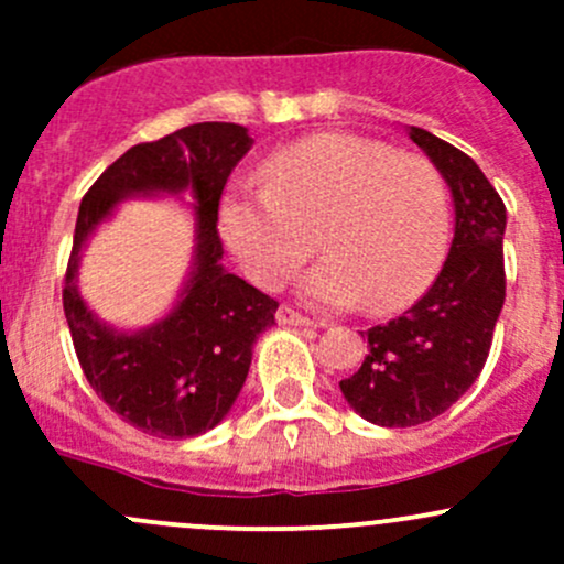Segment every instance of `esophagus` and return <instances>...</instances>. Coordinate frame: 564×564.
<instances>
[{"label": "esophagus", "mask_w": 564, "mask_h": 564, "mask_svg": "<svg viewBox=\"0 0 564 564\" xmlns=\"http://www.w3.org/2000/svg\"><path fill=\"white\" fill-rule=\"evenodd\" d=\"M275 316H278V324H292V327H322V322H314V318L297 314V311L289 308V305H281Z\"/></svg>", "instance_id": "1"}]
</instances>
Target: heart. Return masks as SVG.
Masks as SVG:
<instances>
[{
    "instance_id": "obj_1",
    "label": "heart",
    "mask_w": 564,
    "mask_h": 564,
    "mask_svg": "<svg viewBox=\"0 0 564 564\" xmlns=\"http://www.w3.org/2000/svg\"><path fill=\"white\" fill-rule=\"evenodd\" d=\"M261 193H229L220 235L256 286L278 289L318 246L305 300L373 314L417 303L440 272L451 202L440 169L349 133H322L275 152Z\"/></svg>"
}]
</instances>
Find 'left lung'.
Segmentation results:
<instances>
[{"mask_svg": "<svg viewBox=\"0 0 564 564\" xmlns=\"http://www.w3.org/2000/svg\"><path fill=\"white\" fill-rule=\"evenodd\" d=\"M409 139L451 185L456 235L429 292L368 329L371 351L340 379L349 406L384 429L429 423L475 384L505 305V202L466 152L423 128H409Z\"/></svg>", "mask_w": 564, "mask_h": 564, "instance_id": "obj_1", "label": "left lung"}]
</instances>
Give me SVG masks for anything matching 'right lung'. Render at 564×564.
Masks as SVG:
<instances>
[{
    "label": "right lung",
    "instance_id": "obj_1",
    "mask_svg": "<svg viewBox=\"0 0 564 564\" xmlns=\"http://www.w3.org/2000/svg\"><path fill=\"white\" fill-rule=\"evenodd\" d=\"M250 144L242 124H187L130 147L95 180L78 207L62 289L76 357L111 412L150 436L187 440L215 429L246 384L256 338L275 324L278 300L220 264V196ZM180 189H191L199 204L197 259L181 303L141 334H117L77 294V253L124 195Z\"/></svg>",
    "mask_w": 564,
    "mask_h": 564
}]
</instances>
